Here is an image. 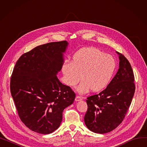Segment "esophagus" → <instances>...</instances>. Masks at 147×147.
Here are the masks:
<instances>
[{
    "label": "esophagus",
    "mask_w": 147,
    "mask_h": 147,
    "mask_svg": "<svg viewBox=\"0 0 147 147\" xmlns=\"http://www.w3.org/2000/svg\"><path fill=\"white\" fill-rule=\"evenodd\" d=\"M82 97H81V96H77L76 97V99H75V100L76 101H81V100H82Z\"/></svg>",
    "instance_id": "34e87169"
}]
</instances>
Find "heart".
Here are the masks:
<instances>
[{"label": "heart", "instance_id": "obj_1", "mask_svg": "<svg viewBox=\"0 0 147 147\" xmlns=\"http://www.w3.org/2000/svg\"><path fill=\"white\" fill-rule=\"evenodd\" d=\"M116 67V61L110 54L96 48H85L77 51L73 61L66 60L62 66L65 83L74 86L83 79L77 90L81 94L90 89L101 90L110 83Z\"/></svg>", "mask_w": 147, "mask_h": 147}]
</instances>
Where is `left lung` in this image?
Returning <instances> with one entry per match:
<instances>
[{
	"mask_svg": "<svg viewBox=\"0 0 147 147\" xmlns=\"http://www.w3.org/2000/svg\"><path fill=\"white\" fill-rule=\"evenodd\" d=\"M119 68L107 88L99 94L87 98L88 110L84 117L92 132L106 134L116 128L124 119L135 90L134 74L127 58L116 52Z\"/></svg>",
	"mask_w": 147,
	"mask_h": 147,
	"instance_id": "left-lung-1",
	"label": "left lung"
}]
</instances>
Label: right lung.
I'll return each instance as SVG.
<instances>
[{"mask_svg":"<svg viewBox=\"0 0 147 147\" xmlns=\"http://www.w3.org/2000/svg\"><path fill=\"white\" fill-rule=\"evenodd\" d=\"M68 45L64 40L38 46L22 54L13 69L11 95L21 120L35 132L57 130L64 110L74 101V92L57 76Z\"/></svg>","mask_w":147,"mask_h":147,"instance_id":"add662e5","label":"right lung"}]
</instances>
